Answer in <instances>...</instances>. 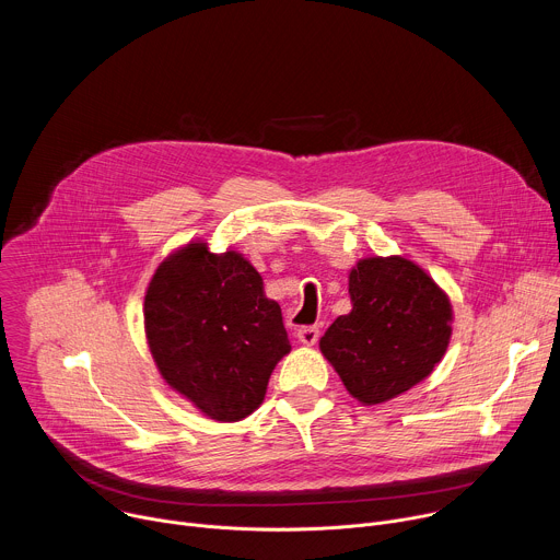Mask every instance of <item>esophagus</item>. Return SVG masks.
<instances>
[{"mask_svg": "<svg viewBox=\"0 0 560 560\" xmlns=\"http://www.w3.org/2000/svg\"><path fill=\"white\" fill-rule=\"evenodd\" d=\"M296 339L303 346H314L318 341V328L316 326H303L296 330Z\"/></svg>", "mask_w": 560, "mask_h": 560, "instance_id": "esophagus-1", "label": "esophagus"}]
</instances>
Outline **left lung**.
<instances>
[{
  "label": "left lung",
  "instance_id": "1",
  "mask_svg": "<svg viewBox=\"0 0 560 560\" xmlns=\"http://www.w3.org/2000/svg\"><path fill=\"white\" fill-rule=\"evenodd\" d=\"M352 310L318 341L346 389L363 406L408 392L441 363L452 337V303L406 257L361 259L348 277Z\"/></svg>",
  "mask_w": 560,
  "mask_h": 560
}]
</instances>
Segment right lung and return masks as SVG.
I'll return each mask as SVG.
<instances>
[{
    "mask_svg": "<svg viewBox=\"0 0 560 560\" xmlns=\"http://www.w3.org/2000/svg\"><path fill=\"white\" fill-rule=\"evenodd\" d=\"M143 328L162 378L206 417L230 423L253 415L275 365L290 352L277 301L255 266L234 250L190 242L154 270Z\"/></svg>",
    "mask_w": 560,
    "mask_h": 560,
    "instance_id": "add662e5",
    "label": "right lung"
}]
</instances>
